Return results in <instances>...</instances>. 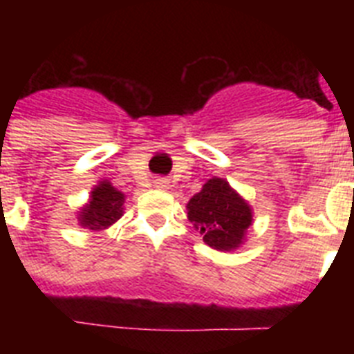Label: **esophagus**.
<instances>
[{
	"label": "esophagus",
	"mask_w": 354,
	"mask_h": 354,
	"mask_svg": "<svg viewBox=\"0 0 354 354\" xmlns=\"http://www.w3.org/2000/svg\"><path fill=\"white\" fill-rule=\"evenodd\" d=\"M154 186L158 187V189H167V187H168V183H167V180H165V179H156Z\"/></svg>",
	"instance_id": "obj_1"
}]
</instances>
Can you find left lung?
I'll list each match as a JSON object with an SVG mask.
<instances>
[{"label":"left lung","mask_w":354,"mask_h":354,"mask_svg":"<svg viewBox=\"0 0 354 354\" xmlns=\"http://www.w3.org/2000/svg\"><path fill=\"white\" fill-rule=\"evenodd\" d=\"M187 220L218 252H234L245 245L253 225V209L230 184L212 177L186 204Z\"/></svg>","instance_id":"8db88e82"}]
</instances>
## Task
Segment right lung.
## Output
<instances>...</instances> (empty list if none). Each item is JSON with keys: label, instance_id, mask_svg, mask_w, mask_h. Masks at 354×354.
Masks as SVG:
<instances>
[{"label": "right lung", "instance_id": "right-lung-1", "mask_svg": "<svg viewBox=\"0 0 354 354\" xmlns=\"http://www.w3.org/2000/svg\"><path fill=\"white\" fill-rule=\"evenodd\" d=\"M126 195L118 192L108 179H102L92 187L86 204L76 212L77 223L90 232H102L124 216Z\"/></svg>", "mask_w": 354, "mask_h": 354}]
</instances>
